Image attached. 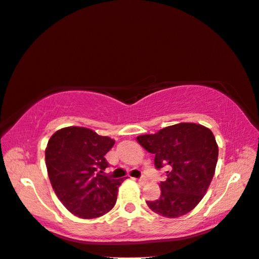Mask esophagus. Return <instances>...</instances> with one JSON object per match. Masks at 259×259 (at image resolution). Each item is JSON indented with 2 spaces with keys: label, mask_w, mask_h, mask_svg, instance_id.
<instances>
[{
  "label": "esophagus",
  "mask_w": 259,
  "mask_h": 259,
  "mask_svg": "<svg viewBox=\"0 0 259 259\" xmlns=\"http://www.w3.org/2000/svg\"><path fill=\"white\" fill-rule=\"evenodd\" d=\"M135 180L138 181V183H140V184H144L145 181H146V179L144 178V177H142V178H140V179H135Z\"/></svg>",
  "instance_id": "1"
}]
</instances>
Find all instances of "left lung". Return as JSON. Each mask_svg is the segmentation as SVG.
<instances>
[{"instance_id":"obj_1","label":"left lung","mask_w":259,"mask_h":259,"mask_svg":"<svg viewBox=\"0 0 259 259\" xmlns=\"http://www.w3.org/2000/svg\"><path fill=\"white\" fill-rule=\"evenodd\" d=\"M136 140L154 154V166L168 168L166 180L159 184V198L146 201L150 209L168 219L194 209L207 193L218 163L219 146L210 129L178 123Z\"/></svg>"}]
</instances>
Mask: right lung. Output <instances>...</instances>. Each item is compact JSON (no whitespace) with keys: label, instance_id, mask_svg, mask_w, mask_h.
Here are the masks:
<instances>
[{"label":"right lung","instance_id":"add662e5","mask_svg":"<svg viewBox=\"0 0 259 259\" xmlns=\"http://www.w3.org/2000/svg\"><path fill=\"white\" fill-rule=\"evenodd\" d=\"M115 141L83 126L56 131L45 149L50 183L68 211L80 219H95L115 206L123 179L102 175L106 153Z\"/></svg>","mask_w":259,"mask_h":259}]
</instances>
